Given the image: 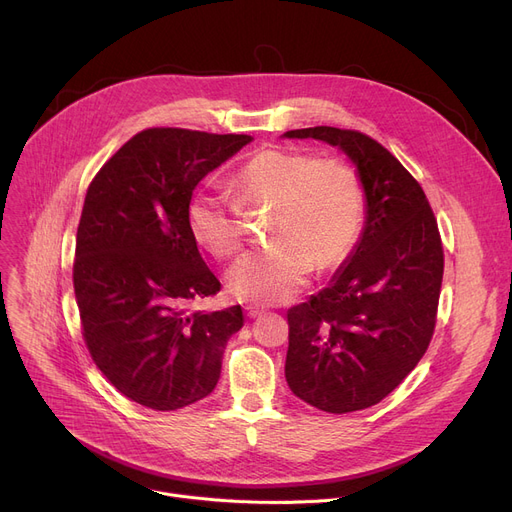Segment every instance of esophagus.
Wrapping results in <instances>:
<instances>
[{
    "instance_id": "34e87169",
    "label": "esophagus",
    "mask_w": 512,
    "mask_h": 512,
    "mask_svg": "<svg viewBox=\"0 0 512 512\" xmlns=\"http://www.w3.org/2000/svg\"><path fill=\"white\" fill-rule=\"evenodd\" d=\"M245 311H247V315H249L251 319L259 317L261 313H265V309H263V307H259V305H247V307H245Z\"/></svg>"
}]
</instances>
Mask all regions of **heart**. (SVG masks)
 I'll use <instances>...</instances> for the list:
<instances>
[{
  "mask_svg": "<svg viewBox=\"0 0 512 512\" xmlns=\"http://www.w3.org/2000/svg\"><path fill=\"white\" fill-rule=\"evenodd\" d=\"M230 191L234 199L197 191L188 199L186 224L201 247L228 259L245 245V211L272 207L267 236L274 242L240 257L226 276L228 290L240 301H290L313 267L336 270L357 247L365 191L344 159L261 149L234 174Z\"/></svg>",
  "mask_w": 512,
  "mask_h": 512,
  "instance_id": "1",
  "label": "heart"
}]
</instances>
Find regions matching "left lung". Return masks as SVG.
<instances>
[{
  "label": "left lung",
  "mask_w": 512,
  "mask_h": 512,
  "mask_svg": "<svg viewBox=\"0 0 512 512\" xmlns=\"http://www.w3.org/2000/svg\"><path fill=\"white\" fill-rule=\"evenodd\" d=\"M284 137L340 147L367 197L351 261L328 288L288 309L286 382L319 411H361L405 380L432 342L444 276L438 222L421 184L367 134L313 126Z\"/></svg>",
  "instance_id": "left-lung-1"
}]
</instances>
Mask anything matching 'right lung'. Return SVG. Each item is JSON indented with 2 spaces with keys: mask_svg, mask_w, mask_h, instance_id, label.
Returning <instances> with one entry per match:
<instances>
[{
  "mask_svg": "<svg viewBox=\"0 0 512 512\" xmlns=\"http://www.w3.org/2000/svg\"><path fill=\"white\" fill-rule=\"evenodd\" d=\"M251 141L249 134L145 128L87 188L72 282L89 355L112 386L153 411L211 394L240 305L201 313L220 292L186 224L195 186Z\"/></svg>",
  "mask_w": 512,
  "mask_h": 512,
  "instance_id": "1",
  "label": "right lung"
}]
</instances>
